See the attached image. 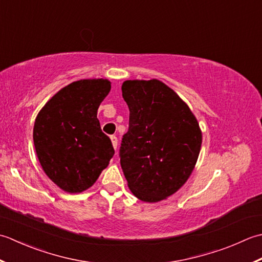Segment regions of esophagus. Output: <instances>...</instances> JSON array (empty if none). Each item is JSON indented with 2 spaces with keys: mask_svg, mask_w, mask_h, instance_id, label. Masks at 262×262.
Masks as SVG:
<instances>
[{
  "mask_svg": "<svg viewBox=\"0 0 262 262\" xmlns=\"http://www.w3.org/2000/svg\"><path fill=\"white\" fill-rule=\"evenodd\" d=\"M111 140H112V145H113L114 149L116 150V148H117V138L115 136H112L111 137Z\"/></svg>",
  "mask_w": 262,
  "mask_h": 262,
  "instance_id": "1",
  "label": "esophagus"
}]
</instances>
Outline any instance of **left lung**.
<instances>
[{"label": "left lung", "mask_w": 262, "mask_h": 262, "mask_svg": "<svg viewBox=\"0 0 262 262\" xmlns=\"http://www.w3.org/2000/svg\"><path fill=\"white\" fill-rule=\"evenodd\" d=\"M122 96L130 111L120 148L127 186L141 201L166 199L188 181L198 161V121L180 96L157 79L126 80Z\"/></svg>", "instance_id": "1"}]
</instances>
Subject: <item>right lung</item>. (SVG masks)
I'll list each match as a JSON object with an SVG mask.
<instances>
[{
	"label": "right lung",
	"mask_w": 262,
	"mask_h": 262,
	"mask_svg": "<svg viewBox=\"0 0 262 262\" xmlns=\"http://www.w3.org/2000/svg\"><path fill=\"white\" fill-rule=\"evenodd\" d=\"M107 79H83L47 101L34 125V145L45 174L69 193L89 189L114 155L97 110L108 95Z\"/></svg>",
	"instance_id": "add662e5"
}]
</instances>
